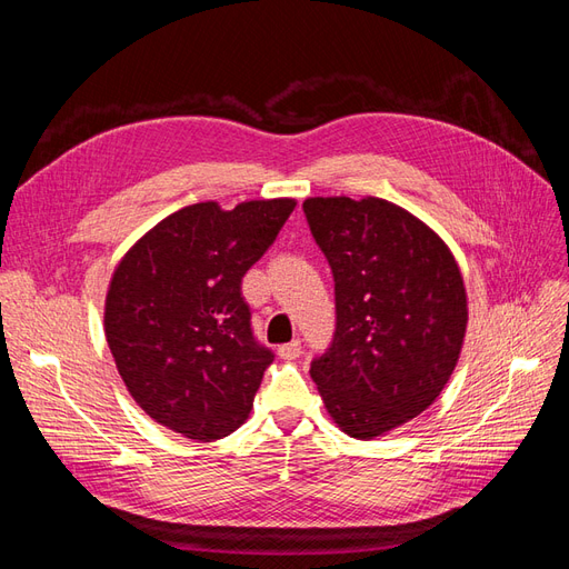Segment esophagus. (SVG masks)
Masks as SVG:
<instances>
[{
  "instance_id": "1",
  "label": "esophagus",
  "mask_w": 569,
  "mask_h": 569,
  "mask_svg": "<svg viewBox=\"0 0 569 569\" xmlns=\"http://www.w3.org/2000/svg\"><path fill=\"white\" fill-rule=\"evenodd\" d=\"M278 353H280V358H284V360H297V358L301 356V341L295 339V341H289V343H282Z\"/></svg>"
}]
</instances>
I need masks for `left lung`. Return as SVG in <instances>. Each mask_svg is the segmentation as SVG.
<instances>
[{"label": "left lung", "instance_id": "obj_1", "mask_svg": "<svg viewBox=\"0 0 569 569\" xmlns=\"http://www.w3.org/2000/svg\"><path fill=\"white\" fill-rule=\"evenodd\" d=\"M303 213L332 268L337 311L311 377L341 432L380 437L449 382L468 327L462 274L439 234L391 201L313 197Z\"/></svg>", "mask_w": 569, "mask_h": 569}]
</instances>
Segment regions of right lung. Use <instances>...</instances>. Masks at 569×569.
I'll list each match as a JSON object with an SVG mask.
<instances>
[{
  "mask_svg": "<svg viewBox=\"0 0 569 569\" xmlns=\"http://www.w3.org/2000/svg\"><path fill=\"white\" fill-rule=\"evenodd\" d=\"M295 206H184L118 263L104 308L107 341L130 396L159 425L213 441L249 418L274 353L253 337L242 278Z\"/></svg>",
  "mask_w": 569,
  "mask_h": 569,
  "instance_id": "right-lung-1",
  "label": "right lung"
}]
</instances>
